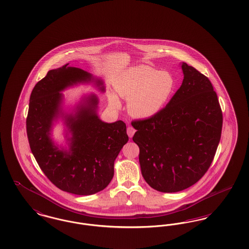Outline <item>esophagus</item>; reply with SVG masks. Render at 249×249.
<instances>
[{
    "label": "esophagus",
    "instance_id": "1",
    "mask_svg": "<svg viewBox=\"0 0 249 249\" xmlns=\"http://www.w3.org/2000/svg\"><path fill=\"white\" fill-rule=\"evenodd\" d=\"M134 132H135V129H134V128H132V127H130V126H129V127L127 128V133H128L129 137H132L133 134H134Z\"/></svg>",
    "mask_w": 249,
    "mask_h": 249
}]
</instances>
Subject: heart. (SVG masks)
Segmentation results:
<instances>
[{
    "mask_svg": "<svg viewBox=\"0 0 249 249\" xmlns=\"http://www.w3.org/2000/svg\"><path fill=\"white\" fill-rule=\"evenodd\" d=\"M118 94L130 100L129 111L139 119H148L158 114L171 99L176 89L174 76L148 65L131 67L124 71L115 84ZM109 102L119 107L116 95H110Z\"/></svg>",
    "mask_w": 249,
    "mask_h": 249,
    "instance_id": "heart-1",
    "label": "heart"
}]
</instances>
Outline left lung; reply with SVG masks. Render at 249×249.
<instances>
[{
  "label": "left lung",
  "mask_w": 249,
  "mask_h": 249,
  "mask_svg": "<svg viewBox=\"0 0 249 249\" xmlns=\"http://www.w3.org/2000/svg\"><path fill=\"white\" fill-rule=\"evenodd\" d=\"M182 70V85L167 106L151 118L131 121L142 178L161 192L197 183L211 165L221 137L223 116L212 83L185 62Z\"/></svg>",
  "instance_id": "obj_1"
}]
</instances>
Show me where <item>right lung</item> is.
<instances>
[{
    "instance_id": "add662e5",
    "label": "right lung",
    "mask_w": 249,
    "mask_h": 249,
    "mask_svg": "<svg viewBox=\"0 0 249 249\" xmlns=\"http://www.w3.org/2000/svg\"><path fill=\"white\" fill-rule=\"evenodd\" d=\"M67 65L50 70L35 86L26 119L27 135L38 165L52 184L72 194L91 195L111 182L114 161L129 137L123 121L100 120L96 115L98 100L91 95L78 107L75 116L67 119L72 133L69 152L53 144L49 134L52 121L59 114L62 97L59 91L91 79L89 72ZM97 85L103 83L98 80Z\"/></svg>"
}]
</instances>
